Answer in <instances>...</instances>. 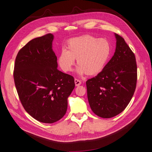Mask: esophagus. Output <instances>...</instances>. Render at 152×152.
Returning <instances> with one entry per match:
<instances>
[{"mask_svg": "<svg viewBox=\"0 0 152 152\" xmlns=\"http://www.w3.org/2000/svg\"><path fill=\"white\" fill-rule=\"evenodd\" d=\"M74 81H75V86H79L81 84V82H80V80H79L78 79H77V78H75V80H74Z\"/></svg>", "mask_w": 152, "mask_h": 152, "instance_id": "obj_1", "label": "esophagus"}]
</instances>
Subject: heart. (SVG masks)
I'll return each mask as SVG.
<instances>
[{
    "label": "heart",
    "mask_w": 152,
    "mask_h": 152,
    "mask_svg": "<svg viewBox=\"0 0 152 152\" xmlns=\"http://www.w3.org/2000/svg\"><path fill=\"white\" fill-rule=\"evenodd\" d=\"M111 53V45L105 39H96L85 35L72 38L66 43V50L60 52L58 62L64 72L72 70L75 59L79 65L77 72L95 75L104 69Z\"/></svg>",
    "instance_id": "heart-1"
}]
</instances>
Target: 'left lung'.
<instances>
[{
    "mask_svg": "<svg viewBox=\"0 0 152 152\" xmlns=\"http://www.w3.org/2000/svg\"><path fill=\"white\" fill-rule=\"evenodd\" d=\"M116 49L99 74L87 82V97L93 112L112 118L123 112L134 94L137 80L135 54L124 39L115 34Z\"/></svg>",
    "mask_w": 152,
    "mask_h": 152,
    "instance_id": "1",
    "label": "left lung"
}]
</instances>
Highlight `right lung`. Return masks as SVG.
<instances>
[{
    "instance_id": "obj_1",
    "label": "right lung",
    "mask_w": 152,
    "mask_h": 152,
    "mask_svg": "<svg viewBox=\"0 0 152 152\" xmlns=\"http://www.w3.org/2000/svg\"><path fill=\"white\" fill-rule=\"evenodd\" d=\"M53 35L47 34L29 41L18 52L14 79L26 111L40 122L52 124L67 109V99L75 87L74 78L57 68L52 50Z\"/></svg>"
}]
</instances>
